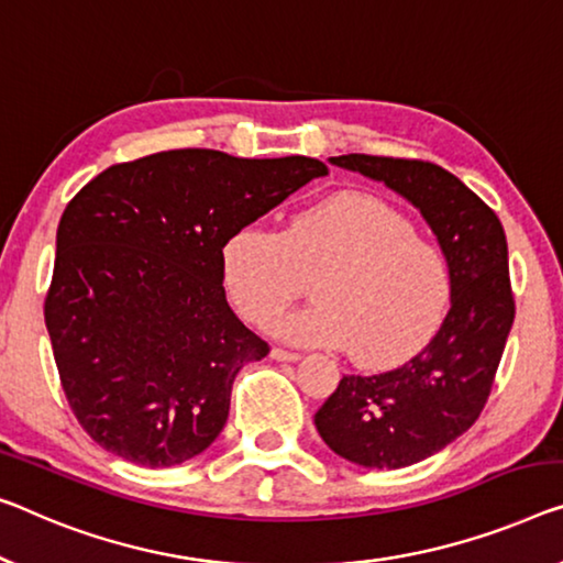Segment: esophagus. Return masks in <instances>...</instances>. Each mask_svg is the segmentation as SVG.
<instances>
[{
    "label": "esophagus",
    "instance_id": "34e87169",
    "mask_svg": "<svg viewBox=\"0 0 563 563\" xmlns=\"http://www.w3.org/2000/svg\"><path fill=\"white\" fill-rule=\"evenodd\" d=\"M271 358H273V362H288V364H292V362H300V354H292V351H285V349H273L271 351Z\"/></svg>",
    "mask_w": 563,
    "mask_h": 563
}]
</instances>
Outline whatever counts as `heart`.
Listing matches in <instances>:
<instances>
[{"mask_svg": "<svg viewBox=\"0 0 563 563\" xmlns=\"http://www.w3.org/2000/svg\"><path fill=\"white\" fill-rule=\"evenodd\" d=\"M222 280L234 308L263 325L298 298L316 303L273 323L298 346L346 349L362 366L405 362L440 329L450 273L415 224L387 201L343 191L292 217L288 230L245 224L222 245Z\"/></svg>", "mask_w": 563, "mask_h": 563, "instance_id": "b5f03b06", "label": "heart"}]
</instances>
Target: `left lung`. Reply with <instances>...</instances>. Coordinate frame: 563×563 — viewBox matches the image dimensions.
Returning a JSON list of instances; mask_svg holds the SVG:
<instances>
[{"label": "left lung", "instance_id": "1", "mask_svg": "<svg viewBox=\"0 0 563 563\" xmlns=\"http://www.w3.org/2000/svg\"><path fill=\"white\" fill-rule=\"evenodd\" d=\"M329 162L417 207L448 263L450 310L434 339L394 372L343 376L313 419L349 463L407 467L455 442L488 401L516 316L506 232L496 212L438 164L366 154Z\"/></svg>", "mask_w": 563, "mask_h": 563}]
</instances>
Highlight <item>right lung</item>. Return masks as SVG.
I'll return each mask as SVG.
<instances>
[{"instance_id":"obj_1","label":"right lung","mask_w":563,"mask_h":563,"mask_svg":"<svg viewBox=\"0 0 563 563\" xmlns=\"http://www.w3.org/2000/svg\"><path fill=\"white\" fill-rule=\"evenodd\" d=\"M329 166L176 148L115 164L57 224L45 325L65 397L100 448L172 467L220 438L234 376L267 343L224 296L222 245Z\"/></svg>"}]
</instances>
